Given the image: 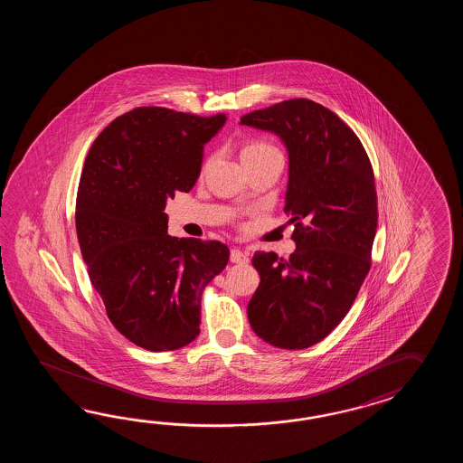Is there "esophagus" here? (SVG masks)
<instances>
[{
	"instance_id": "1",
	"label": "esophagus",
	"mask_w": 463,
	"mask_h": 463,
	"mask_svg": "<svg viewBox=\"0 0 463 463\" xmlns=\"http://www.w3.org/2000/svg\"><path fill=\"white\" fill-rule=\"evenodd\" d=\"M230 261L232 263H248V253L240 248H233L230 253Z\"/></svg>"
}]
</instances>
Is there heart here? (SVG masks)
<instances>
[{"mask_svg": "<svg viewBox=\"0 0 463 463\" xmlns=\"http://www.w3.org/2000/svg\"><path fill=\"white\" fill-rule=\"evenodd\" d=\"M266 154H281V152L273 144H269L266 140H251L241 150V158L260 157V156H266Z\"/></svg>", "mask_w": 463, "mask_h": 463, "instance_id": "1", "label": "heart"}]
</instances>
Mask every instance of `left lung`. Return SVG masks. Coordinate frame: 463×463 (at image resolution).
I'll return each instance as SVG.
<instances>
[{
  "label": "left lung",
  "instance_id": "1",
  "mask_svg": "<svg viewBox=\"0 0 463 463\" xmlns=\"http://www.w3.org/2000/svg\"><path fill=\"white\" fill-rule=\"evenodd\" d=\"M273 132L289 157L285 212L295 223L289 260L256 251L260 286L248 303L256 335L306 349L339 325L371 269L377 228L374 172L359 137L333 110L289 99L241 118Z\"/></svg>",
  "mask_w": 463,
  "mask_h": 463
}]
</instances>
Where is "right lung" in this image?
<instances>
[{"label": "right lung", "mask_w": 463, "mask_h": 463, "mask_svg": "<svg viewBox=\"0 0 463 463\" xmlns=\"http://www.w3.org/2000/svg\"><path fill=\"white\" fill-rule=\"evenodd\" d=\"M227 120L137 108L94 140L79 182L76 230L90 283L110 323L147 351H174L200 333L205 286L227 245L167 235V198L195 185L203 148Z\"/></svg>", "instance_id": "1"}]
</instances>
